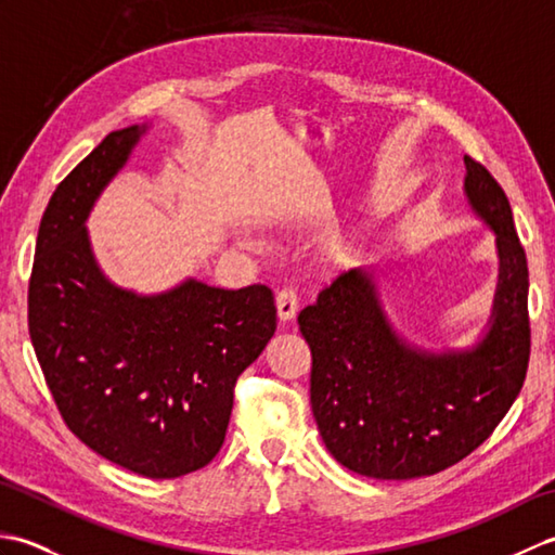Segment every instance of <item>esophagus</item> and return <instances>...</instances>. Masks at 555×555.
<instances>
[{
	"label": "esophagus",
	"mask_w": 555,
	"mask_h": 555,
	"mask_svg": "<svg viewBox=\"0 0 555 555\" xmlns=\"http://www.w3.org/2000/svg\"><path fill=\"white\" fill-rule=\"evenodd\" d=\"M276 310L281 322H291L298 312V293L293 288H281L276 293Z\"/></svg>",
	"instance_id": "34e87169"
}]
</instances>
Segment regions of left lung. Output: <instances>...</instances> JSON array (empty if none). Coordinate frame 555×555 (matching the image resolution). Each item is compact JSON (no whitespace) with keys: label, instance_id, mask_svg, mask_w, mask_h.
<instances>
[{"label":"left lung","instance_id":"obj_1","mask_svg":"<svg viewBox=\"0 0 555 555\" xmlns=\"http://www.w3.org/2000/svg\"><path fill=\"white\" fill-rule=\"evenodd\" d=\"M465 195L496 233L499 286L489 332L465 350L405 344L372 274L350 269L298 314L312 350L310 403L340 465L374 479L429 477L485 443L515 403L529 364L527 257L499 181L465 155Z\"/></svg>","mask_w":555,"mask_h":555}]
</instances>
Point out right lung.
<instances>
[{
  "mask_svg": "<svg viewBox=\"0 0 555 555\" xmlns=\"http://www.w3.org/2000/svg\"><path fill=\"white\" fill-rule=\"evenodd\" d=\"M145 126L114 131L56 185L28 284L35 356L66 427L150 479L205 467L227 436L233 386L276 332L274 296L188 279L157 296L114 286L86 219Z\"/></svg>",
  "mask_w": 555,
  "mask_h": 555,
  "instance_id": "add662e5",
  "label": "right lung"
}]
</instances>
